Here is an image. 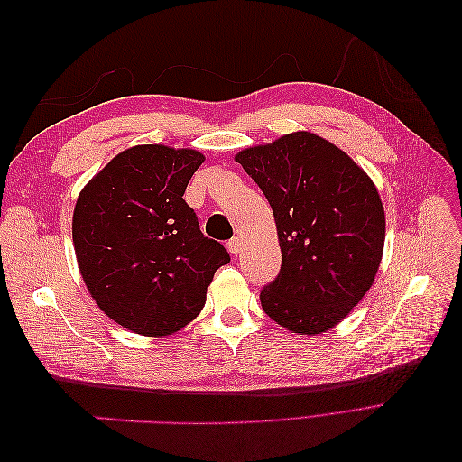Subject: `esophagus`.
Returning a JSON list of instances; mask_svg holds the SVG:
<instances>
[{"label": "esophagus", "instance_id": "1", "mask_svg": "<svg viewBox=\"0 0 462 462\" xmlns=\"http://www.w3.org/2000/svg\"><path fill=\"white\" fill-rule=\"evenodd\" d=\"M227 250H229L231 254L239 253V250H241V239H239V236H233L231 241H227Z\"/></svg>", "mask_w": 462, "mask_h": 462}]
</instances>
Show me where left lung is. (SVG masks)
<instances>
[{
  "instance_id": "left-lung-1",
  "label": "left lung",
  "mask_w": 462,
  "mask_h": 462,
  "mask_svg": "<svg viewBox=\"0 0 462 462\" xmlns=\"http://www.w3.org/2000/svg\"><path fill=\"white\" fill-rule=\"evenodd\" d=\"M275 217L282 270L260 291L263 312L299 335L328 331L372 287L385 214L370 177L312 133L236 153Z\"/></svg>"
}]
</instances>
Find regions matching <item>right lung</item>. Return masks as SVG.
Listing matches in <instances>:
<instances>
[{
	"mask_svg": "<svg viewBox=\"0 0 462 462\" xmlns=\"http://www.w3.org/2000/svg\"><path fill=\"white\" fill-rule=\"evenodd\" d=\"M202 162L197 150L133 146L79 194L73 243L82 279L102 312L134 333L185 328L231 260L183 199Z\"/></svg>",
	"mask_w": 462,
	"mask_h": 462,
	"instance_id": "obj_1",
	"label": "right lung"
}]
</instances>
